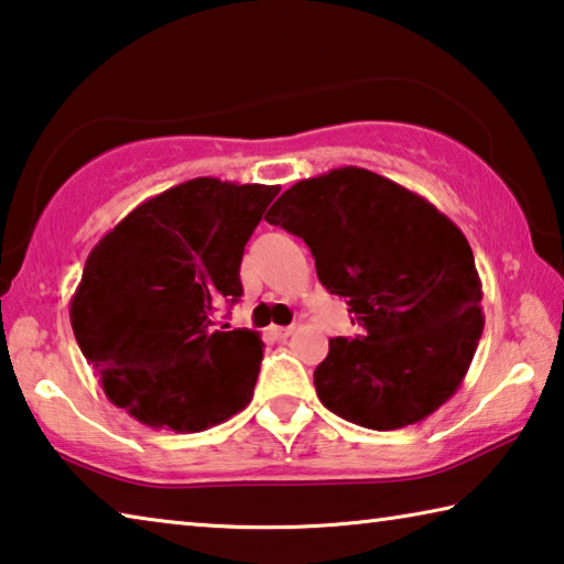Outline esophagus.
<instances>
[{"label":"esophagus","mask_w":564,"mask_h":564,"mask_svg":"<svg viewBox=\"0 0 564 564\" xmlns=\"http://www.w3.org/2000/svg\"><path fill=\"white\" fill-rule=\"evenodd\" d=\"M293 333L291 326H271V336L279 338V340H285Z\"/></svg>","instance_id":"34e87169"}]
</instances>
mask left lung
I'll return each mask as SVG.
<instances>
[{
    "instance_id": "obj_1",
    "label": "left lung",
    "mask_w": 564,
    "mask_h": 564,
    "mask_svg": "<svg viewBox=\"0 0 564 564\" xmlns=\"http://www.w3.org/2000/svg\"><path fill=\"white\" fill-rule=\"evenodd\" d=\"M265 221L303 238L318 281L362 328L330 338L313 373L330 413L398 431L455 395L485 318L473 248L451 218L395 181L343 166L293 184Z\"/></svg>"
}]
</instances>
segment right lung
<instances>
[{"label": "right lung", "mask_w": 564, "mask_h": 564, "mask_svg": "<svg viewBox=\"0 0 564 564\" xmlns=\"http://www.w3.org/2000/svg\"><path fill=\"white\" fill-rule=\"evenodd\" d=\"M281 186L184 181L101 236L69 305L76 343L117 408L149 427L198 433L253 398L263 340L214 330L241 299L243 248Z\"/></svg>", "instance_id": "add662e5"}]
</instances>
